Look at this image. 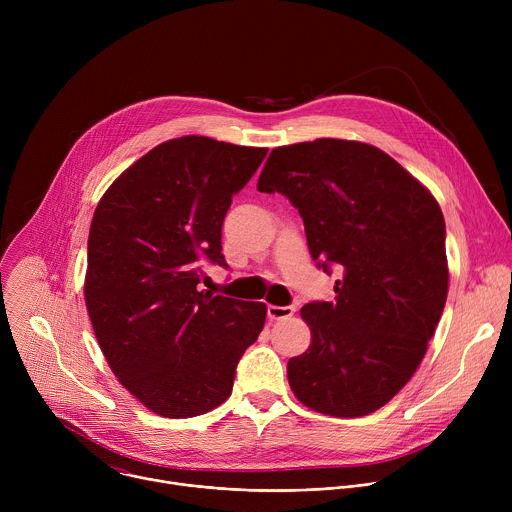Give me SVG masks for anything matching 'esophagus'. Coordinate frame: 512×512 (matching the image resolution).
I'll list each match as a JSON object with an SVG mask.
<instances>
[{
  "label": "esophagus",
  "instance_id": "1",
  "mask_svg": "<svg viewBox=\"0 0 512 512\" xmlns=\"http://www.w3.org/2000/svg\"><path fill=\"white\" fill-rule=\"evenodd\" d=\"M294 312H296L294 306H267L269 320H287L294 316Z\"/></svg>",
  "mask_w": 512,
  "mask_h": 512
}]
</instances>
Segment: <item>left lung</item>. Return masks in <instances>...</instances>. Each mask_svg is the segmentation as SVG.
Wrapping results in <instances>:
<instances>
[{
    "label": "left lung",
    "mask_w": 512,
    "mask_h": 512,
    "mask_svg": "<svg viewBox=\"0 0 512 512\" xmlns=\"http://www.w3.org/2000/svg\"><path fill=\"white\" fill-rule=\"evenodd\" d=\"M259 192H281L314 261L342 269L334 302L302 308L308 350L291 391L332 417H362L413 377L448 298L446 223L433 194L375 145L320 137L271 150Z\"/></svg>",
    "instance_id": "1"
}]
</instances>
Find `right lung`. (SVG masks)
I'll return each instance as SVG.
<instances>
[{
  "instance_id": "add662e5",
  "label": "right lung",
  "mask_w": 512,
  "mask_h": 512,
  "mask_svg": "<svg viewBox=\"0 0 512 512\" xmlns=\"http://www.w3.org/2000/svg\"><path fill=\"white\" fill-rule=\"evenodd\" d=\"M267 148L204 135L168 139L101 196L89 231L85 304L117 381L156 415L225 403L267 306L200 289L223 265L221 227Z\"/></svg>"
}]
</instances>
